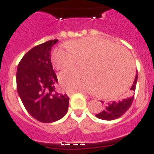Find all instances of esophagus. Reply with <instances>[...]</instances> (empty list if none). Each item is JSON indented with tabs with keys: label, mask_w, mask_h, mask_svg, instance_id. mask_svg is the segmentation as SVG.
Segmentation results:
<instances>
[{
	"label": "esophagus",
	"mask_w": 154,
	"mask_h": 154,
	"mask_svg": "<svg viewBox=\"0 0 154 154\" xmlns=\"http://www.w3.org/2000/svg\"><path fill=\"white\" fill-rule=\"evenodd\" d=\"M80 94H83V95H86V94H85V92H80ZM72 94H73V93H72V94H70V95H72Z\"/></svg>",
	"instance_id": "esophagus-1"
}]
</instances>
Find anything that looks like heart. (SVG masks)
<instances>
[{
  "label": "heart",
  "mask_w": 154,
  "mask_h": 154,
  "mask_svg": "<svg viewBox=\"0 0 154 154\" xmlns=\"http://www.w3.org/2000/svg\"><path fill=\"white\" fill-rule=\"evenodd\" d=\"M56 48L52 63L56 69H65L83 60L80 71L69 69L60 74L62 87L69 92H97L103 97L119 96L130 83L134 62L129 53L107 39L87 37Z\"/></svg>",
  "instance_id": "obj_1"
}]
</instances>
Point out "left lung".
<instances>
[{
    "label": "left lung",
    "mask_w": 154,
    "mask_h": 154,
    "mask_svg": "<svg viewBox=\"0 0 154 154\" xmlns=\"http://www.w3.org/2000/svg\"><path fill=\"white\" fill-rule=\"evenodd\" d=\"M137 82V75L134 83L130 88V91L127 94L126 97L117 101H110V102L105 103V109L103 110L102 112L96 114V117L101 120L112 121V120L117 119L124 114L132 105L134 97V92L136 89ZM101 103H104V101H101Z\"/></svg>",
    "instance_id": "left-lung-1"
}]
</instances>
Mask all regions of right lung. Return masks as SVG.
Here are the masks:
<instances>
[{
	"label": "right lung",
	"instance_id": "add662e5",
	"mask_svg": "<svg viewBox=\"0 0 154 154\" xmlns=\"http://www.w3.org/2000/svg\"><path fill=\"white\" fill-rule=\"evenodd\" d=\"M58 40L33 47L17 66V89L23 105L32 117L43 123L62 118L69 97L55 91L57 78L51 63V49Z\"/></svg>",
	"mask_w": 154,
	"mask_h": 154
}]
</instances>
